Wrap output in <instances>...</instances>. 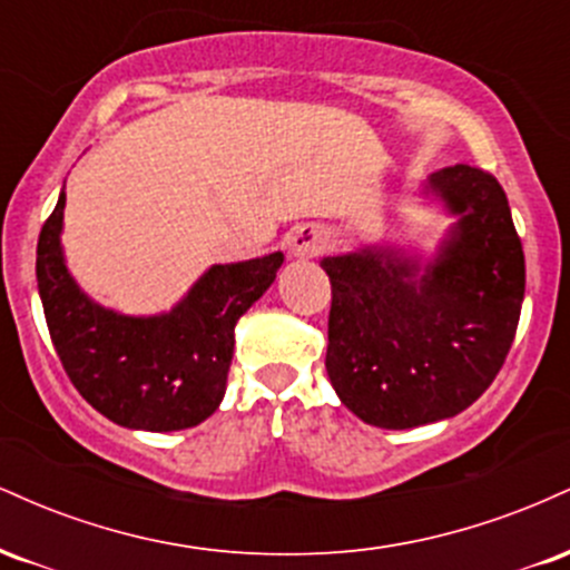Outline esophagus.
Masks as SVG:
<instances>
[{
	"mask_svg": "<svg viewBox=\"0 0 570 570\" xmlns=\"http://www.w3.org/2000/svg\"><path fill=\"white\" fill-rule=\"evenodd\" d=\"M286 246H289V257H294V259L316 257V254H322L326 246L324 230L318 225L294 227V230L289 233V240H286Z\"/></svg>",
	"mask_w": 570,
	"mask_h": 570,
	"instance_id": "1",
	"label": "esophagus"
}]
</instances>
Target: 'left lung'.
Returning <instances> with one entry per match:
<instances>
[{"instance_id": "8db88e82", "label": "left lung", "mask_w": 570, "mask_h": 570, "mask_svg": "<svg viewBox=\"0 0 570 570\" xmlns=\"http://www.w3.org/2000/svg\"><path fill=\"white\" fill-rule=\"evenodd\" d=\"M417 198L450 219L431 252L377 240L318 263L332 284L326 375L377 429L444 421L485 394L525 294L522 244L493 176L440 168Z\"/></svg>"}]
</instances>
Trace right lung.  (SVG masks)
<instances>
[{"label":"right lung","instance_id":"right-lung-1","mask_svg":"<svg viewBox=\"0 0 570 570\" xmlns=\"http://www.w3.org/2000/svg\"><path fill=\"white\" fill-rule=\"evenodd\" d=\"M67 193L37 244V286L56 353L85 402L134 431H181L225 399L235 324L271 289L284 254L212 265L160 313H120L96 303L67 265L61 233Z\"/></svg>","mask_w":570,"mask_h":570}]
</instances>
